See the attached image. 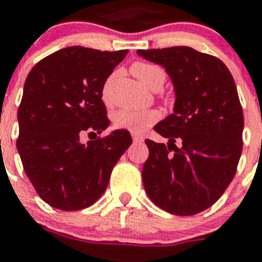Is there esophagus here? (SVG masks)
Wrapping results in <instances>:
<instances>
[{"label":"esophagus","instance_id":"obj_1","mask_svg":"<svg viewBox=\"0 0 262 262\" xmlns=\"http://www.w3.org/2000/svg\"><path fill=\"white\" fill-rule=\"evenodd\" d=\"M132 139H133V143H136V144H140L144 141L143 137L139 135H132Z\"/></svg>","mask_w":262,"mask_h":262}]
</instances>
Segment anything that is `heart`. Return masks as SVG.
Here are the masks:
<instances>
[{
	"label": "heart",
	"mask_w": 262,
	"mask_h": 262,
	"mask_svg": "<svg viewBox=\"0 0 262 262\" xmlns=\"http://www.w3.org/2000/svg\"><path fill=\"white\" fill-rule=\"evenodd\" d=\"M132 73L149 90H159L166 80V73L160 67L149 62H135L130 67ZM111 79L107 80L103 94L107 99L108 88H110ZM159 119V113L156 110H135V108H122L114 114V123L117 127L126 129L133 133H143L148 127L154 125Z\"/></svg>",
	"instance_id": "b5f03b06"
}]
</instances>
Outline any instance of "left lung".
<instances>
[{
  "instance_id": "8db88e82",
  "label": "left lung",
  "mask_w": 262,
  "mask_h": 262,
  "mask_svg": "<svg viewBox=\"0 0 262 262\" xmlns=\"http://www.w3.org/2000/svg\"><path fill=\"white\" fill-rule=\"evenodd\" d=\"M137 54L162 65L175 91L174 113L154 127L168 139L167 145L145 140L149 156L143 167L144 189L164 211L195 215L220 199L236 172L244 113L235 81L219 58L191 47Z\"/></svg>"
}]
</instances>
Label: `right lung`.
Returning a JSON list of instances; mask_svg holds the SVG:
<instances>
[{
    "label": "right lung",
    "instance_id": "add662e5",
    "mask_svg": "<svg viewBox=\"0 0 262 262\" xmlns=\"http://www.w3.org/2000/svg\"><path fill=\"white\" fill-rule=\"evenodd\" d=\"M126 54L67 47L39 61L27 76L16 145L27 177L51 207L79 211L92 205L130 147L126 129L80 143L83 132L99 135L110 125L103 85Z\"/></svg>",
    "mask_w": 262,
    "mask_h": 262
}]
</instances>
